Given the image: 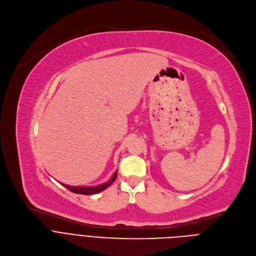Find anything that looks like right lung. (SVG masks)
I'll return each instance as SVG.
<instances>
[{"mask_svg":"<svg viewBox=\"0 0 256 256\" xmlns=\"http://www.w3.org/2000/svg\"><path fill=\"white\" fill-rule=\"evenodd\" d=\"M118 176V172H116L114 174V176L112 177V179L109 181L104 182V184H100V186H70L66 184H62V186H64L66 188H68L70 192H75V194H85V196H89V194H95L98 192H103L104 190H106L108 186H110L114 181L116 179Z\"/></svg>","mask_w":256,"mask_h":256,"instance_id":"1","label":"right lung"}]
</instances>
